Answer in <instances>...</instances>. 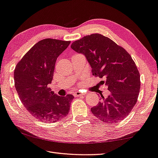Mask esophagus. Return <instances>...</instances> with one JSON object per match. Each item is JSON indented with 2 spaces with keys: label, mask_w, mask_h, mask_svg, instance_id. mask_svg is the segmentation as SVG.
<instances>
[{
  "label": "esophagus",
  "mask_w": 158,
  "mask_h": 158,
  "mask_svg": "<svg viewBox=\"0 0 158 158\" xmlns=\"http://www.w3.org/2000/svg\"><path fill=\"white\" fill-rule=\"evenodd\" d=\"M73 95H74V96L75 97H79V96H83L84 94L83 93H81L79 91H75L74 93H73Z\"/></svg>",
  "instance_id": "obj_1"
}]
</instances>
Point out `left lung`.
<instances>
[{
  "mask_svg": "<svg viewBox=\"0 0 158 158\" xmlns=\"http://www.w3.org/2000/svg\"><path fill=\"white\" fill-rule=\"evenodd\" d=\"M71 48L85 55L93 75L102 79L110 95L91 108L94 116L107 124L117 123L129 114L140 90V75L127 51L100 34L86 35L73 42Z\"/></svg>",
  "mask_w": 158,
  "mask_h": 158,
  "instance_id": "left-lung-1",
  "label": "left lung"
}]
</instances>
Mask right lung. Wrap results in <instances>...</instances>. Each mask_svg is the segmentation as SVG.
Instances as JSON below:
<instances>
[{
  "label": "right lung",
  "instance_id": "add662e5",
  "mask_svg": "<svg viewBox=\"0 0 158 158\" xmlns=\"http://www.w3.org/2000/svg\"><path fill=\"white\" fill-rule=\"evenodd\" d=\"M70 43L50 38L40 40L15 69V86L20 100L27 110L42 122H57L70 110L73 95L59 96L48 87L52 81L57 58Z\"/></svg>",
  "mask_w": 158,
  "mask_h": 158
}]
</instances>
